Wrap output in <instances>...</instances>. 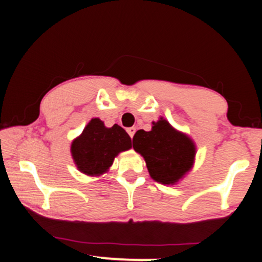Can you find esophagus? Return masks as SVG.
<instances>
[{
  "label": "esophagus",
  "mask_w": 262,
  "mask_h": 262,
  "mask_svg": "<svg viewBox=\"0 0 262 262\" xmlns=\"http://www.w3.org/2000/svg\"><path fill=\"white\" fill-rule=\"evenodd\" d=\"M135 132H136V129H135L134 127H130V128H128V129H127V133H128V134H129V136H130V137L134 136Z\"/></svg>",
  "instance_id": "34e87169"
}]
</instances>
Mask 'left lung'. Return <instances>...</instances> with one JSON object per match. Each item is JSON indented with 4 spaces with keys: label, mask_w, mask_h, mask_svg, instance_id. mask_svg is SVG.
<instances>
[{
    "label": "left lung",
    "mask_w": 262,
    "mask_h": 262,
    "mask_svg": "<svg viewBox=\"0 0 262 262\" xmlns=\"http://www.w3.org/2000/svg\"><path fill=\"white\" fill-rule=\"evenodd\" d=\"M133 148L143 156L150 177L163 185L178 183L192 168L196 154L194 142L163 118L152 122L150 132L137 130Z\"/></svg>",
    "instance_id": "left-lung-1"
}]
</instances>
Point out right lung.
I'll list each match as a JSON object with an SVG mask.
<instances>
[{"label": "right lung", "mask_w": 262, "mask_h": 262, "mask_svg": "<svg viewBox=\"0 0 262 262\" xmlns=\"http://www.w3.org/2000/svg\"><path fill=\"white\" fill-rule=\"evenodd\" d=\"M132 148V140L119 125L105 127L98 118L91 119L72 143V156L79 171L88 176H100L108 171L119 152Z\"/></svg>", "instance_id": "1"}]
</instances>
